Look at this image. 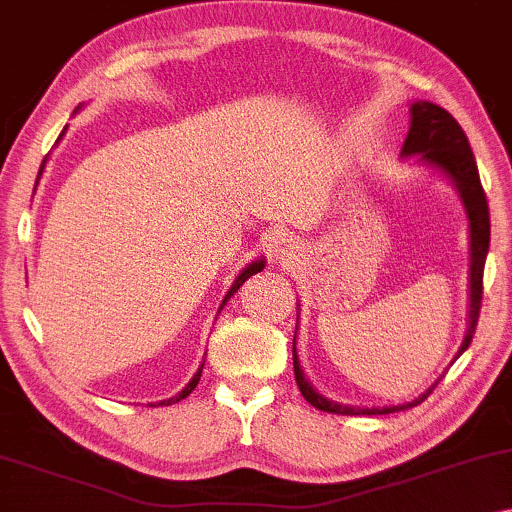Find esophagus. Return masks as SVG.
I'll return each instance as SVG.
<instances>
[{"label": "esophagus", "mask_w": 512, "mask_h": 512, "mask_svg": "<svg viewBox=\"0 0 512 512\" xmlns=\"http://www.w3.org/2000/svg\"><path fill=\"white\" fill-rule=\"evenodd\" d=\"M279 256H281V261H290V258H295V245H293V240H281Z\"/></svg>", "instance_id": "obj_1"}]
</instances>
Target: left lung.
<instances>
[{"instance_id":"left-lung-1","label":"left lung","mask_w":512,"mask_h":512,"mask_svg":"<svg viewBox=\"0 0 512 512\" xmlns=\"http://www.w3.org/2000/svg\"><path fill=\"white\" fill-rule=\"evenodd\" d=\"M403 155H419L428 164H435L444 174L453 180L455 187L465 201L467 215H469V231H471V304H469V332L465 341L460 345L462 355L469 348L471 338H474L478 316H481L483 304V270H485V256L487 247H490V212H487V196L481 185V176H478V167L471 153L469 139L460 123L446 112L444 107L432 105V102L419 100L412 105V125L407 132V139L403 144ZM293 366H295V382L300 387L306 403H311L316 410L329 412V414H391L398 410H407L426 400L432 389L430 387L423 396H419L407 405H393V407H348L338 405L332 400L322 398L320 393L304 380V373L300 364H297L295 355V338H293ZM437 384V382H435Z\"/></svg>"}]
</instances>
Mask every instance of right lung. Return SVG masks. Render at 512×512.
Returning <instances> with one entry per match:
<instances>
[{"mask_svg": "<svg viewBox=\"0 0 512 512\" xmlns=\"http://www.w3.org/2000/svg\"><path fill=\"white\" fill-rule=\"evenodd\" d=\"M64 132H66V128H64ZM64 132H61V137H64ZM43 164H45V160H43ZM43 164H41V171H43ZM41 171H38V176H41ZM263 267H265V263H263V261H256V263H251V265H247V267H245V270H242V274H240V277L233 281V286H231V290H229V293H226V297H224V304H226V300H229V297H231L233 293H238V288H240V286H242V283H245V281H247V279L251 277V274L261 272V270H263ZM201 373H203V366L199 368V371H196V375L192 377V382H190V384H187V387H185L183 391H180V393H178V396H174V398H169V400H162V403H157V405H171V403H178V400H183V398H187V396H190V393L194 391V387H196V384H199V380H201Z\"/></svg>", "mask_w": 512, "mask_h": 512, "instance_id": "right-lung-1", "label": "right lung"}]
</instances>
